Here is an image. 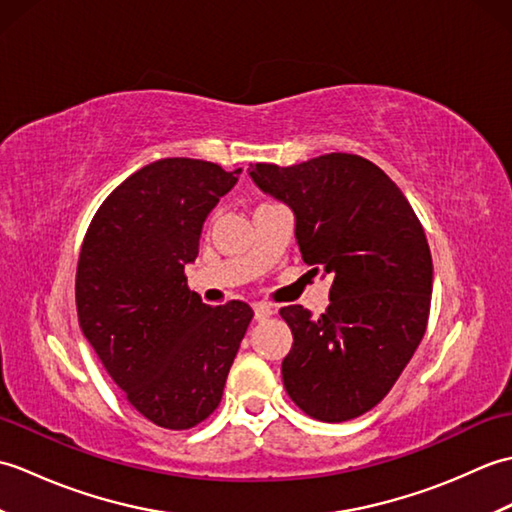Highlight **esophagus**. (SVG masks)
Masks as SVG:
<instances>
[{"mask_svg":"<svg viewBox=\"0 0 512 512\" xmlns=\"http://www.w3.org/2000/svg\"><path fill=\"white\" fill-rule=\"evenodd\" d=\"M253 310H255V319H257V321H264V319L270 317V314L275 312V308L270 306V303H264V301L253 303Z\"/></svg>","mask_w":512,"mask_h":512,"instance_id":"obj_1","label":"esophagus"}]
</instances>
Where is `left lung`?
<instances>
[{
  "label": "left lung",
  "instance_id": "left-lung-1",
  "mask_svg": "<svg viewBox=\"0 0 512 512\" xmlns=\"http://www.w3.org/2000/svg\"><path fill=\"white\" fill-rule=\"evenodd\" d=\"M250 178L295 211L303 262L334 277L321 317L279 310L295 339L281 363L288 396L321 422L363 416L427 330L433 264L418 215L383 169L356 154L257 162Z\"/></svg>",
  "mask_w": 512,
  "mask_h": 512
}]
</instances>
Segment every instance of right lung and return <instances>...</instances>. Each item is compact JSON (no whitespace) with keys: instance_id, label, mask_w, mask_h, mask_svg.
<instances>
[{"instance_id":"add662e5","label":"right lung","mask_w":512,"mask_h":512,"mask_svg":"<svg viewBox=\"0 0 512 512\" xmlns=\"http://www.w3.org/2000/svg\"><path fill=\"white\" fill-rule=\"evenodd\" d=\"M242 169L162 158L107 195L76 266L85 339L138 413L191 429L217 409L253 308L206 306L187 286L202 224Z\"/></svg>"}]
</instances>
